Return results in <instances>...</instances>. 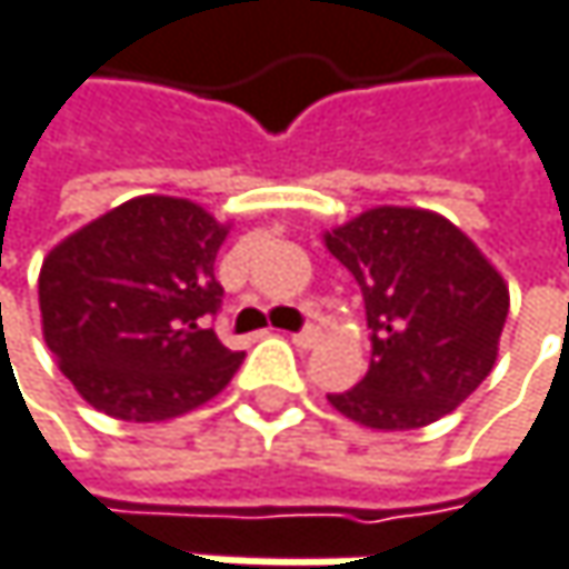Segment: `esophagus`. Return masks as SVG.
Here are the masks:
<instances>
[{
	"label": "esophagus",
	"instance_id": "34e87169",
	"mask_svg": "<svg viewBox=\"0 0 569 569\" xmlns=\"http://www.w3.org/2000/svg\"><path fill=\"white\" fill-rule=\"evenodd\" d=\"M291 343L295 347H301V350H311V347H318L320 343V327L318 323H308L301 333H291Z\"/></svg>",
	"mask_w": 569,
	"mask_h": 569
}]
</instances>
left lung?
I'll list each match as a JSON object with an SVG mask.
<instances>
[{"mask_svg": "<svg viewBox=\"0 0 569 569\" xmlns=\"http://www.w3.org/2000/svg\"><path fill=\"white\" fill-rule=\"evenodd\" d=\"M357 278L370 327V370L330 406L377 432L449 416L498 360L508 281L456 222L432 209L377 206L323 232Z\"/></svg>", "mask_w": 569, "mask_h": 569, "instance_id": "obj_1", "label": "left lung"}]
</instances>
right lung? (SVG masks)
Wrapping results in <instances>:
<instances>
[{
	"instance_id": "obj_1",
	"label": "right lung",
	"mask_w": 569,
	"mask_h": 569,
	"mask_svg": "<svg viewBox=\"0 0 569 569\" xmlns=\"http://www.w3.org/2000/svg\"><path fill=\"white\" fill-rule=\"evenodd\" d=\"M229 229L192 199L137 196L44 254L41 333L84 402L123 422H163L229 387L246 353L209 327Z\"/></svg>"
}]
</instances>
